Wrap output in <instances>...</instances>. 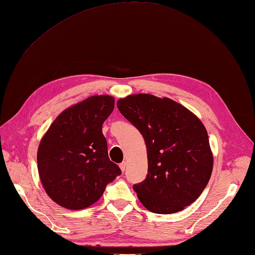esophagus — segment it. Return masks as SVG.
Here are the masks:
<instances>
[{
  "label": "esophagus",
  "mask_w": 255,
  "mask_h": 255,
  "mask_svg": "<svg viewBox=\"0 0 255 255\" xmlns=\"http://www.w3.org/2000/svg\"><path fill=\"white\" fill-rule=\"evenodd\" d=\"M120 167H121V170L123 171H125L126 170V167H127V164H126V162H123L121 165H120Z\"/></svg>",
  "instance_id": "obj_1"
}]
</instances>
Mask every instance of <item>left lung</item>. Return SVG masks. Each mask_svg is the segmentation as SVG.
I'll return each instance as SVG.
<instances>
[{
	"label": "left lung",
	"instance_id": "left-lung-1",
	"mask_svg": "<svg viewBox=\"0 0 255 255\" xmlns=\"http://www.w3.org/2000/svg\"><path fill=\"white\" fill-rule=\"evenodd\" d=\"M117 108L144 139L146 178L133 186L145 209L173 214L203 192L213 170V152L204 125L185 106L147 93L117 101Z\"/></svg>",
	"mask_w": 255,
	"mask_h": 255
}]
</instances>
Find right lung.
Masks as SVG:
<instances>
[{"label":"right lung","mask_w":255,"mask_h":255,"mask_svg":"<svg viewBox=\"0 0 255 255\" xmlns=\"http://www.w3.org/2000/svg\"><path fill=\"white\" fill-rule=\"evenodd\" d=\"M114 97L92 96L64 110L40 141L38 171L51 200L67 210H84L102 197L121 169L110 161L103 123Z\"/></svg>","instance_id":"add662e5"}]
</instances>
